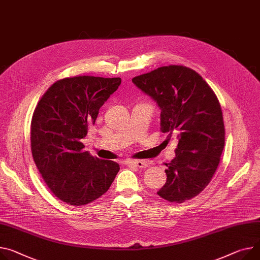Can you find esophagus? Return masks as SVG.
<instances>
[{
    "mask_svg": "<svg viewBox=\"0 0 260 260\" xmlns=\"http://www.w3.org/2000/svg\"><path fill=\"white\" fill-rule=\"evenodd\" d=\"M128 166H133L135 168H139V169H144L147 168L149 166V162L146 160H129L126 162Z\"/></svg>",
    "mask_w": 260,
    "mask_h": 260,
    "instance_id": "1",
    "label": "esophagus"
}]
</instances>
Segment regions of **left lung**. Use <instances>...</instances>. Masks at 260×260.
Masks as SVG:
<instances>
[{"instance_id":"left-lung-1","label":"left lung","mask_w":260,"mask_h":260,"mask_svg":"<svg viewBox=\"0 0 260 260\" xmlns=\"http://www.w3.org/2000/svg\"><path fill=\"white\" fill-rule=\"evenodd\" d=\"M132 82L161 110L160 130L177 134L176 156L167 165V182L157 191L172 203H183L210 182L225 146L218 100L197 72L183 66L158 68Z\"/></svg>"}]
</instances>
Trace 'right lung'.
<instances>
[{
	"label": "right lung",
	"mask_w": 260,
	"mask_h": 260,
	"mask_svg": "<svg viewBox=\"0 0 260 260\" xmlns=\"http://www.w3.org/2000/svg\"><path fill=\"white\" fill-rule=\"evenodd\" d=\"M121 82V78L93 76L58 80L34 110V162L50 190L70 205H85L103 196L119 171L118 164L84 151L81 139Z\"/></svg>",
	"instance_id": "add662e5"
}]
</instances>
